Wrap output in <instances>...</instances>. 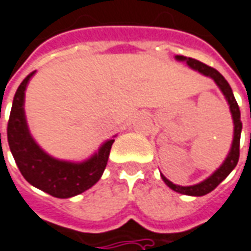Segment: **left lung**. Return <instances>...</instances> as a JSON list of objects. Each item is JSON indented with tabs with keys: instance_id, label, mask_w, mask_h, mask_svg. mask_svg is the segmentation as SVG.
<instances>
[{
	"instance_id": "left-lung-1",
	"label": "left lung",
	"mask_w": 251,
	"mask_h": 251,
	"mask_svg": "<svg viewBox=\"0 0 251 251\" xmlns=\"http://www.w3.org/2000/svg\"><path fill=\"white\" fill-rule=\"evenodd\" d=\"M176 59L179 61H186V64L194 69V71H199L200 73H202L205 76H209L211 78L215 80V83L217 84V87L222 89V92L226 96V99L228 101L229 110L232 114V120H234V140H232V147L229 151L227 159L224 160V163L220 166V168H217L216 171L204 182L197 183V185H193V186H178L174 185L173 182L162 175V179L164 180V183L167 185L170 189H173L174 192L180 193V194H186V196H205L208 193H211L213 189H216L219 186V183H222L228 174L236 167L238 160H239V143H241V131H242V122H241V111H239V106L235 100V96L232 94V89L229 87V84L227 83V80L224 78L216 69H213L208 65L200 62L197 59L194 58H186L183 55H176Z\"/></svg>"
}]
</instances>
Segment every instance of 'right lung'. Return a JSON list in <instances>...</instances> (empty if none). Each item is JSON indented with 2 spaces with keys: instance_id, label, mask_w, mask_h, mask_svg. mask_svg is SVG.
<instances>
[{
  "instance_id": "obj_1",
  "label": "right lung",
  "mask_w": 251,
  "mask_h": 251,
  "mask_svg": "<svg viewBox=\"0 0 251 251\" xmlns=\"http://www.w3.org/2000/svg\"><path fill=\"white\" fill-rule=\"evenodd\" d=\"M34 73H29L23 80L13 98L6 129L10 152L22 175L32 186L49 193L52 197L69 199L88 190L100 179L107 166L114 140L106 141L98 153L83 163L57 160L40 150L28 131L24 117V92Z\"/></svg>"
}]
</instances>
